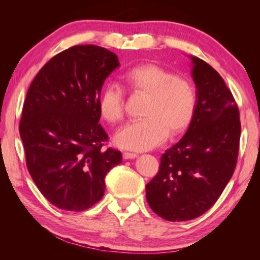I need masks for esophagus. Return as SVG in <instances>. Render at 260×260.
Segmentation results:
<instances>
[{"label":"esophagus","instance_id":"34e87169","mask_svg":"<svg viewBox=\"0 0 260 260\" xmlns=\"http://www.w3.org/2000/svg\"><path fill=\"white\" fill-rule=\"evenodd\" d=\"M135 157H137V154H135V153H129V152L123 153L124 159H129V158H135Z\"/></svg>","mask_w":260,"mask_h":260}]
</instances>
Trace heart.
Returning <instances> with one entry per match:
<instances>
[{
    "instance_id": "heart-1",
    "label": "heart",
    "mask_w": 260,
    "mask_h": 260,
    "mask_svg": "<svg viewBox=\"0 0 260 260\" xmlns=\"http://www.w3.org/2000/svg\"><path fill=\"white\" fill-rule=\"evenodd\" d=\"M124 87L134 95H146L145 118L124 126L114 137L115 144L132 151H147L163 144L169 133L179 135L192 123L197 93L191 82L155 63H143L126 71ZM126 93L116 84H108L98 99L102 118L110 124L124 118Z\"/></svg>"
}]
</instances>
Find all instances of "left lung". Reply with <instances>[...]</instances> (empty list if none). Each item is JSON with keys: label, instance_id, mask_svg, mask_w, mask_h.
Instances as JSON below:
<instances>
[{"label": "left lung", "instance_id": "obj_1", "mask_svg": "<svg viewBox=\"0 0 260 260\" xmlns=\"http://www.w3.org/2000/svg\"><path fill=\"white\" fill-rule=\"evenodd\" d=\"M197 109L185 135L161 156L146 184L148 206L168 221L207 212L233 176L239 153V108L222 77L192 57Z\"/></svg>", "mask_w": 260, "mask_h": 260}]
</instances>
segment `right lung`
Masks as SVG:
<instances>
[{
    "mask_svg": "<svg viewBox=\"0 0 260 260\" xmlns=\"http://www.w3.org/2000/svg\"><path fill=\"white\" fill-rule=\"evenodd\" d=\"M119 66L107 49L74 46L43 66L26 92L20 135L26 168L47 200L84 211L104 196L105 176L121 153L105 148L98 99L105 79Z\"/></svg>",
    "mask_w": 260,
    "mask_h": 260,
    "instance_id": "1",
    "label": "right lung"
}]
</instances>
